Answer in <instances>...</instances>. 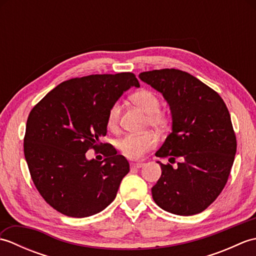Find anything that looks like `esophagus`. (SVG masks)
I'll return each instance as SVG.
<instances>
[{
	"label": "esophagus",
	"instance_id": "1",
	"mask_svg": "<svg viewBox=\"0 0 256 256\" xmlns=\"http://www.w3.org/2000/svg\"><path fill=\"white\" fill-rule=\"evenodd\" d=\"M144 166V162H131L132 168H140Z\"/></svg>",
	"mask_w": 256,
	"mask_h": 256
}]
</instances>
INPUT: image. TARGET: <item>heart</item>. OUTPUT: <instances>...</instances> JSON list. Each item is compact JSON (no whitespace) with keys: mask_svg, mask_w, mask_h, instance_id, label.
<instances>
[{"mask_svg":"<svg viewBox=\"0 0 256 256\" xmlns=\"http://www.w3.org/2000/svg\"><path fill=\"white\" fill-rule=\"evenodd\" d=\"M131 101L140 110L148 114V121L154 128H162L167 123V114L162 111L160 98L153 91L142 89L131 96ZM120 104L113 103L108 108L106 124L110 128L116 126L120 118ZM157 144L156 135L145 133L140 135H126L118 142V148L124 156L131 160H138L148 150L154 148Z\"/></svg>","mask_w":256,"mask_h":256,"instance_id":"obj_1","label":"heart"}]
</instances>
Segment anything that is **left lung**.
Segmentation results:
<instances>
[{
  "label": "left lung",
  "instance_id": "8db88e82",
  "mask_svg": "<svg viewBox=\"0 0 256 256\" xmlns=\"http://www.w3.org/2000/svg\"><path fill=\"white\" fill-rule=\"evenodd\" d=\"M162 94L172 113V132L155 156L162 176L152 188L156 204L178 216L204 211L220 194L236 153V138L226 103L214 90L178 69L140 74Z\"/></svg>",
  "mask_w": 256,
  "mask_h": 256
}]
</instances>
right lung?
I'll use <instances>...</instances> for the list:
<instances>
[{
    "label": "right lung",
    "instance_id": "add662e5",
    "mask_svg": "<svg viewBox=\"0 0 256 256\" xmlns=\"http://www.w3.org/2000/svg\"><path fill=\"white\" fill-rule=\"evenodd\" d=\"M131 86V72L91 74L58 84L32 108L26 123L24 155L42 197L74 218L99 214L116 199L130 164L107 146L100 162L86 158L106 134L108 108Z\"/></svg>",
    "mask_w": 256,
    "mask_h": 256
}]
</instances>
